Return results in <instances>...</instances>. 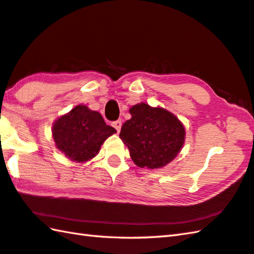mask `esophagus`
Here are the masks:
<instances>
[{
    "instance_id": "obj_1",
    "label": "esophagus",
    "mask_w": 254,
    "mask_h": 254,
    "mask_svg": "<svg viewBox=\"0 0 254 254\" xmlns=\"http://www.w3.org/2000/svg\"><path fill=\"white\" fill-rule=\"evenodd\" d=\"M112 127L116 128V130L119 132L121 130V127H122V122L121 121H114V122H112Z\"/></svg>"
}]
</instances>
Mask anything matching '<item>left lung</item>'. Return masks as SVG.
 <instances>
[{
  "label": "left lung",
  "mask_w": 254,
  "mask_h": 254,
  "mask_svg": "<svg viewBox=\"0 0 254 254\" xmlns=\"http://www.w3.org/2000/svg\"><path fill=\"white\" fill-rule=\"evenodd\" d=\"M131 119L123 123L120 138L138 167L150 170L170 164L182 151L186 131L175 114L161 107L141 102L128 110Z\"/></svg>",
  "instance_id": "1"
}]
</instances>
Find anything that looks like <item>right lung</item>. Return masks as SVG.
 I'll return each mask as SVG.
<instances>
[{
  "mask_svg": "<svg viewBox=\"0 0 254 254\" xmlns=\"http://www.w3.org/2000/svg\"><path fill=\"white\" fill-rule=\"evenodd\" d=\"M114 127L107 126L102 116L84 104H78L53 123L55 145L68 160L86 163L97 155Z\"/></svg>",
  "mask_w": 254,
  "mask_h": 254,
  "instance_id": "obj_1",
  "label": "right lung"
}]
</instances>
